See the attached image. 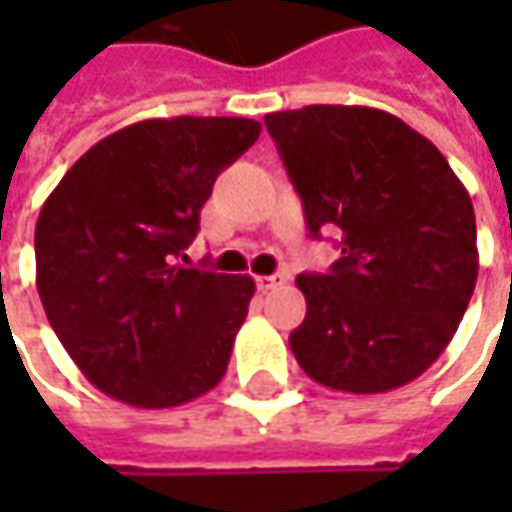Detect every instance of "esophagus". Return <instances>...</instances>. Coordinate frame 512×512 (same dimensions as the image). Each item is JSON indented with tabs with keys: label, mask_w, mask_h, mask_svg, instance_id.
Here are the masks:
<instances>
[{
	"label": "esophagus",
	"mask_w": 512,
	"mask_h": 512,
	"mask_svg": "<svg viewBox=\"0 0 512 512\" xmlns=\"http://www.w3.org/2000/svg\"><path fill=\"white\" fill-rule=\"evenodd\" d=\"M256 282H259L262 290H276V287L285 285V276H282V273H273V276H259Z\"/></svg>",
	"instance_id": "34e87169"
}]
</instances>
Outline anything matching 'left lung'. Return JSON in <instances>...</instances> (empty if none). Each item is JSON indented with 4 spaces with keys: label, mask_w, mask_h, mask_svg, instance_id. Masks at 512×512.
I'll use <instances>...</instances> for the list:
<instances>
[{
    "label": "left lung",
    "mask_w": 512,
    "mask_h": 512,
    "mask_svg": "<svg viewBox=\"0 0 512 512\" xmlns=\"http://www.w3.org/2000/svg\"><path fill=\"white\" fill-rule=\"evenodd\" d=\"M265 125L313 239L336 230L330 273H302L290 350L313 382L387 393L419 379L470 305L479 250L470 193L439 148L387 110L307 105Z\"/></svg>",
    "instance_id": "1"
}]
</instances>
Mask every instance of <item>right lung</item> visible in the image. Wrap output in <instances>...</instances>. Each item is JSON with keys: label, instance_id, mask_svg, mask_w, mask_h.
Returning a JSON list of instances; mask_svg holds the SVG:
<instances>
[{"label": "right lung", "instance_id": "right-lung-1", "mask_svg": "<svg viewBox=\"0 0 512 512\" xmlns=\"http://www.w3.org/2000/svg\"><path fill=\"white\" fill-rule=\"evenodd\" d=\"M262 133L239 116L145 119L62 176L36 222V290L93 387L162 410L225 376L250 276L182 267L216 176Z\"/></svg>", "mask_w": 512, "mask_h": 512}]
</instances>
